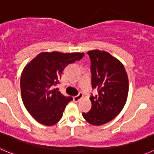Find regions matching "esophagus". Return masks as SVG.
I'll return each instance as SVG.
<instances>
[{
	"mask_svg": "<svg viewBox=\"0 0 154 154\" xmlns=\"http://www.w3.org/2000/svg\"><path fill=\"white\" fill-rule=\"evenodd\" d=\"M83 97V94L81 92L79 93L78 95H77V96L74 97V102H78L79 100H80L81 98Z\"/></svg>",
	"mask_w": 154,
	"mask_h": 154,
	"instance_id": "esophagus-1",
	"label": "esophagus"
}]
</instances>
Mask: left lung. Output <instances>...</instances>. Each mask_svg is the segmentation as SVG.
<instances>
[{
	"instance_id": "left-lung-1",
	"label": "left lung",
	"mask_w": 154,
	"mask_h": 154,
	"mask_svg": "<svg viewBox=\"0 0 154 154\" xmlns=\"http://www.w3.org/2000/svg\"><path fill=\"white\" fill-rule=\"evenodd\" d=\"M87 54L91 63L92 88H97L98 94L90 97L91 110L82 115L92 125H103L124 108L128 95V77L123 63L106 51L94 50Z\"/></svg>"
}]
</instances>
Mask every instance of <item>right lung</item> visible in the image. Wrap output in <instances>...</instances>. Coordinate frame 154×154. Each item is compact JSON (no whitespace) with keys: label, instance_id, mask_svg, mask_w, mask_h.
<instances>
[{"label":"right lung","instance_id":"obj_1","mask_svg":"<svg viewBox=\"0 0 154 154\" xmlns=\"http://www.w3.org/2000/svg\"><path fill=\"white\" fill-rule=\"evenodd\" d=\"M84 56V53L43 52L23 68L20 77L22 100L27 111L40 124L51 126L62 118L65 107L73 98L63 96L54 86L59 84L67 65Z\"/></svg>","mask_w":154,"mask_h":154}]
</instances>
